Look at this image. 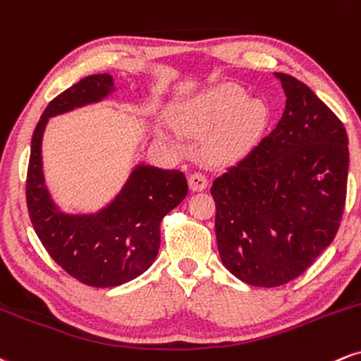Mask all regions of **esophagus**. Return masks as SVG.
<instances>
[{"label": "esophagus", "instance_id": "34e87169", "mask_svg": "<svg viewBox=\"0 0 361 361\" xmlns=\"http://www.w3.org/2000/svg\"><path fill=\"white\" fill-rule=\"evenodd\" d=\"M189 188L190 190H194V192H197V190H204L207 188V179L202 173L199 172H194L189 176Z\"/></svg>", "mask_w": 361, "mask_h": 361}]
</instances>
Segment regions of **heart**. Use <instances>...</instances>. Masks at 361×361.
Masks as SVG:
<instances>
[{
	"instance_id": "obj_1",
	"label": "heart",
	"mask_w": 361,
	"mask_h": 361,
	"mask_svg": "<svg viewBox=\"0 0 361 361\" xmlns=\"http://www.w3.org/2000/svg\"><path fill=\"white\" fill-rule=\"evenodd\" d=\"M264 97H248L238 84H219L182 103L176 121L189 133H209L206 154L214 162H236L252 152L270 123Z\"/></svg>"
}]
</instances>
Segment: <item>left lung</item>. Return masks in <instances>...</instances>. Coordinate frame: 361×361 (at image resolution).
I'll return each mask as SVG.
<instances>
[{
  "label": "left lung",
  "instance_id": "obj_1",
  "mask_svg": "<svg viewBox=\"0 0 361 361\" xmlns=\"http://www.w3.org/2000/svg\"><path fill=\"white\" fill-rule=\"evenodd\" d=\"M275 78L287 96L281 121L211 188L223 265L255 287L294 281L331 245L350 167L336 114L300 80Z\"/></svg>",
  "mask_w": 361,
  "mask_h": 361
}]
</instances>
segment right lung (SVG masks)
I'll list each match as a JSON object with an SVG mask.
<instances>
[{
  "label": "right lung",
  "mask_w": 361,
  "mask_h": 361,
  "mask_svg": "<svg viewBox=\"0 0 361 361\" xmlns=\"http://www.w3.org/2000/svg\"><path fill=\"white\" fill-rule=\"evenodd\" d=\"M114 92L109 74L80 79L47 106L30 147L27 204L37 236L67 274L91 287H116L145 272L159 253L160 221L188 196L184 173L138 162L116 196L94 213H72L55 201L42 155L50 118L97 104Z\"/></svg>",
  "instance_id": "obj_1"
}]
</instances>
